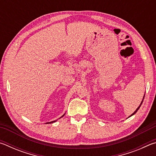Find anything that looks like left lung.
<instances>
[{"instance_id":"1","label":"left lung","mask_w":156,"mask_h":156,"mask_svg":"<svg viewBox=\"0 0 156 156\" xmlns=\"http://www.w3.org/2000/svg\"><path fill=\"white\" fill-rule=\"evenodd\" d=\"M144 97H143V99H142V102H141V103H140V105H139V107H138V108H137V109H136V110L135 111V112H134L133 113H132V114L130 115V116H129V117H131V116H132V115H134V114H135V113L137 112H138V109H140V106H141V105H142V102H143V100H144Z\"/></svg>"}]
</instances>
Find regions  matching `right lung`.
<instances>
[{
	"label": "right lung",
	"mask_w": 156,
	"mask_h": 156,
	"mask_svg": "<svg viewBox=\"0 0 156 156\" xmlns=\"http://www.w3.org/2000/svg\"><path fill=\"white\" fill-rule=\"evenodd\" d=\"M65 115V114L64 115H62L61 116V117H60V118H61L62 117H63V116H64ZM60 118H59V119H60ZM56 121H57V120H54V121H51V122H47V123H45V124H49V123H53V122H56Z\"/></svg>",
	"instance_id": "1"
}]
</instances>
